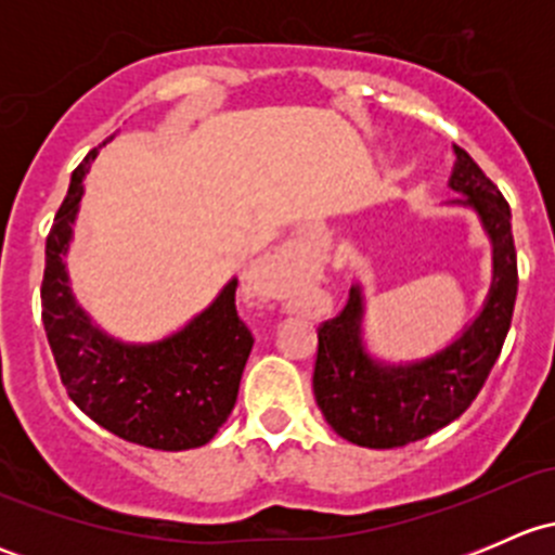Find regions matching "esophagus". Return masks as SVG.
Masks as SVG:
<instances>
[{
  "mask_svg": "<svg viewBox=\"0 0 555 555\" xmlns=\"http://www.w3.org/2000/svg\"><path fill=\"white\" fill-rule=\"evenodd\" d=\"M268 266L282 268V271H298V266H304V251H300L298 244H289L287 249H282L279 255H273Z\"/></svg>",
  "mask_w": 555,
  "mask_h": 555,
  "instance_id": "obj_1",
  "label": "esophagus"
}]
</instances>
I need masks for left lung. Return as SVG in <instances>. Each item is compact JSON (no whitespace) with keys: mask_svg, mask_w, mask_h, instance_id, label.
<instances>
[{"mask_svg":"<svg viewBox=\"0 0 555 555\" xmlns=\"http://www.w3.org/2000/svg\"><path fill=\"white\" fill-rule=\"evenodd\" d=\"M456 150L451 188L464 193L494 244V284L480 317L449 349L413 365H378L362 346V295L349 289L344 311L319 324L313 397L330 427L365 449H400L462 416L483 389L507 338L518 293L511 206L483 169Z\"/></svg>","mask_w":555,"mask_h":555,"instance_id":"obj_1","label":"left lung"}]
</instances>
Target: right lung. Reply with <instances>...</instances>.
<instances>
[{
	"label": "right lung",
	"mask_w": 555,
	"mask_h": 555,
	"mask_svg": "<svg viewBox=\"0 0 555 555\" xmlns=\"http://www.w3.org/2000/svg\"><path fill=\"white\" fill-rule=\"evenodd\" d=\"M96 153L91 150L72 173L44 244L42 322L61 384L86 416L128 443L155 451L198 449L231 416L255 344L236 311L238 282L233 279L209 309L158 344H120L93 327L75 304L64 257L82 179Z\"/></svg>",
	"instance_id": "1"
}]
</instances>
